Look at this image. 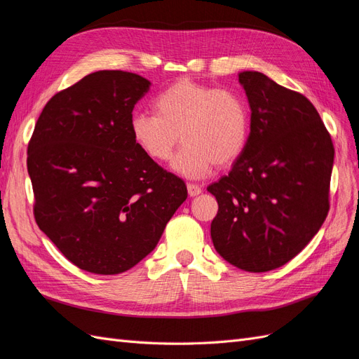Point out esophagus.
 <instances>
[{"instance_id":"esophagus-1","label":"esophagus","mask_w":359,"mask_h":359,"mask_svg":"<svg viewBox=\"0 0 359 359\" xmlns=\"http://www.w3.org/2000/svg\"><path fill=\"white\" fill-rule=\"evenodd\" d=\"M187 191H189V196L190 198H194V196H199V194L202 193V189L199 186H196V184H187Z\"/></svg>"}]
</instances>
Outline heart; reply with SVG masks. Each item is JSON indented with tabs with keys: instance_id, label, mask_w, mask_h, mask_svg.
I'll return each mask as SVG.
<instances>
[{
	"instance_id": "b5f03b06",
	"label": "heart",
	"mask_w": 359,
	"mask_h": 359,
	"mask_svg": "<svg viewBox=\"0 0 359 359\" xmlns=\"http://www.w3.org/2000/svg\"><path fill=\"white\" fill-rule=\"evenodd\" d=\"M156 115L136 114L130 130L136 145L154 161H168L180 137L184 147L172 166L199 178L241 156L248 137V109L243 97L191 79H178L154 102Z\"/></svg>"
}]
</instances>
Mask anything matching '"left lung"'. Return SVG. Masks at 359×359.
Here are the masks:
<instances>
[{"label": "left lung", "mask_w": 359, "mask_h": 359, "mask_svg": "<svg viewBox=\"0 0 359 359\" xmlns=\"http://www.w3.org/2000/svg\"><path fill=\"white\" fill-rule=\"evenodd\" d=\"M240 83L250 135L229 175L208 187L219 203L211 238L231 265L265 273L295 257L327 219L334 145L307 97L259 72L240 73Z\"/></svg>", "instance_id": "left-lung-1"}]
</instances>
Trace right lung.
Wrapping results in <instances>:
<instances>
[{"label": "right lung", "instance_id": "obj_1", "mask_svg": "<svg viewBox=\"0 0 359 359\" xmlns=\"http://www.w3.org/2000/svg\"><path fill=\"white\" fill-rule=\"evenodd\" d=\"M149 85L121 70L85 76L46 103L29 139L36 223L88 273L133 268L187 199L184 181L147 157L130 130Z\"/></svg>", "mask_w": 359, "mask_h": 359}]
</instances>
